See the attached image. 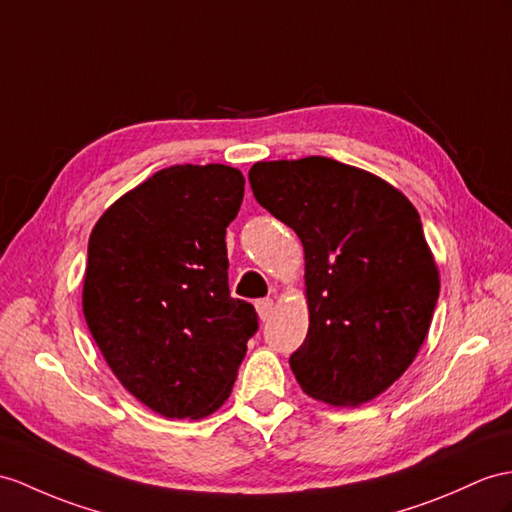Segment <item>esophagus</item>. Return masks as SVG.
<instances>
[{
  "instance_id": "1",
  "label": "esophagus",
  "mask_w": 512,
  "mask_h": 512,
  "mask_svg": "<svg viewBox=\"0 0 512 512\" xmlns=\"http://www.w3.org/2000/svg\"><path fill=\"white\" fill-rule=\"evenodd\" d=\"M256 313L260 317V321H267L273 315V299H258L256 302Z\"/></svg>"
}]
</instances>
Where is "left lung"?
Returning a JSON list of instances; mask_svg holds the SVG:
<instances>
[{"label":"left lung","mask_w":512,"mask_h":512,"mask_svg":"<svg viewBox=\"0 0 512 512\" xmlns=\"http://www.w3.org/2000/svg\"><path fill=\"white\" fill-rule=\"evenodd\" d=\"M256 202L304 245L308 334L289 365L313 400L360 406L413 365L439 299L417 208L339 160L256 162Z\"/></svg>","instance_id":"1"}]
</instances>
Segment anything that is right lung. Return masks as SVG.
<instances>
[{
    "mask_svg": "<svg viewBox=\"0 0 512 512\" xmlns=\"http://www.w3.org/2000/svg\"><path fill=\"white\" fill-rule=\"evenodd\" d=\"M245 178L176 165L121 195L89 239L82 310L110 371L154 413L202 419L228 400L252 304L230 297L226 228Z\"/></svg>",
    "mask_w": 512,
    "mask_h": 512,
    "instance_id": "obj_1",
    "label": "right lung"
}]
</instances>
